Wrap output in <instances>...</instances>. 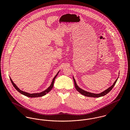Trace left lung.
Wrapping results in <instances>:
<instances>
[{"instance_id":"left-lung-1","label":"left lung","mask_w":130,"mask_h":130,"mask_svg":"<svg viewBox=\"0 0 130 130\" xmlns=\"http://www.w3.org/2000/svg\"><path fill=\"white\" fill-rule=\"evenodd\" d=\"M118 78L115 80V82H114L113 84L111 86V87H110V88H109L108 89H107L106 90H105V91H104L102 93H90V92H87V91H85L82 89H81L80 88H79L77 85H76V82H75V80L74 79V77H73V79H74V86H75V88L76 89V90L79 92V93H80L82 94L85 95V96H88V97H93V98H99V97H101V96H104L105 95H106V94H107L108 93H109L111 90L113 88V87H114V86L115 85L117 80H118Z\"/></svg>"}]
</instances>
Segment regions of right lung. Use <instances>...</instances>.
I'll use <instances>...</instances> for the list:
<instances>
[{"instance_id":"1","label":"right lung","mask_w":130,"mask_h":130,"mask_svg":"<svg viewBox=\"0 0 130 130\" xmlns=\"http://www.w3.org/2000/svg\"><path fill=\"white\" fill-rule=\"evenodd\" d=\"M59 72L57 73V74H56V76L54 77V78H53V81H52V83L51 85V86L46 89L44 91H43L42 92L40 93H26L25 92H23V91H22L21 90H20L19 89V88H18V87L14 84V83L13 82V81L12 80V79H11V78L10 77V79L11 80V82L12 84V85L13 86V87L15 88V89L19 92L20 93L26 96H28V97H29V98H36V97H40V96H43L44 95H45L47 93H48L49 92H50L51 91V90L53 89V87H54V82H55V80L56 79V76L57 75V74H58Z\"/></svg>"}]
</instances>
